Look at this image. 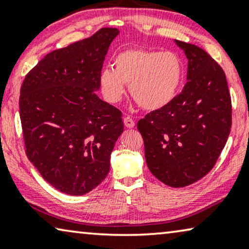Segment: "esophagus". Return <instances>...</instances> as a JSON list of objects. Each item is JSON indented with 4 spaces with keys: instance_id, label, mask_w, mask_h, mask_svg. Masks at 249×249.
Returning <instances> with one entry per match:
<instances>
[{
    "instance_id": "obj_1",
    "label": "esophagus",
    "mask_w": 249,
    "mask_h": 249,
    "mask_svg": "<svg viewBox=\"0 0 249 249\" xmlns=\"http://www.w3.org/2000/svg\"><path fill=\"white\" fill-rule=\"evenodd\" d=\"M124 125H125L127 128H133V127H134L135 123H134V121H133L131 117L127 116V117L124 118Z\"/></svg>"
}]
</instances>
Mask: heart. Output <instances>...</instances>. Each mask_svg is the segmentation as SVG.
<instances>
[{
    "label": "heart",
    "mask_w": 249,
    "mask_h": 249,
    "mask_svg": "<svg viewBox=\"0 0 249 249\" xmlns=\"http://www.w3.org/2000/svg\"><path fill=\"white\" fill-rule=\"evenodd\" d=\"M114 68H104L98 83L105 99L117 104L129 93L145 110H158L169 105L179 89L184 64L174 52L129 48L115 56Z\"/></svg>",
    "instance_id": "heart-1"
}]
</instances>
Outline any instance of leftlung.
<instances>
[{
    "mask_svg": "<svg viewBox=\"0 0 249 249\" xmlns=\"http://www.w3.org/2000/svg\"><path fill=\"white\" fill-rule=\"evenodd\" d=\"M187 57V82L166 107L138 122L145 161L155 177L185 187L204 177L225 148L231 99L223 70L205 51L174 40Z\"/></svg>",
    "mask_w": 249,
    "mask_h": 249,
    "instance_id": "left-lung-1",
    "label": "left lung"
}]
</instances>
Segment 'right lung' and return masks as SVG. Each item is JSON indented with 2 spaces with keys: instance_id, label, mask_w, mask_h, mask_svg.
Masks as SVG:
<instances>
[{
  "instance_id": "obj_1",
  "label": "right lung",
  "mask_w": 249,
  "mask_h": 249,
  "mask_svg": "<svg viewBox=\"0 0 249 249\" xmlns=\"http://www.w3.org/2000/svg\"><path fill=\"white\" fill-rule=\"evenodd\" d=\"M116 28L47 54L26 75L20 120L26 153L47 183L83 195L108 175L124 131L122 113L97 96L98 76Z\"/></svg>"
}]
</instances>
